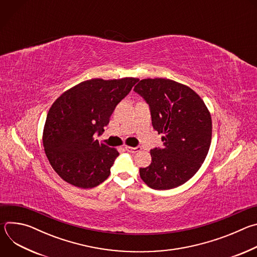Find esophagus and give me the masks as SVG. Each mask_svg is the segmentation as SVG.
I'll use <instances>...</instances> for the list:
<instances>
[{
    "label": "esophagus",
    "mask_w": 257,
    "mask_h": 257,
    "mask_svg": "<svg viewBox=\"0 0 257 257\" xmlns=\"http://www.w3.org/2000/svg\"><path fill=\"white\" fill-rule=\"evenodd\" d=\"M126 151L130 154H135V153H138L141 151V148L140 146H136V148H132V146H126Z\"/></svg>",
    "instance_id": "esophagus-1"
}]
</instances>
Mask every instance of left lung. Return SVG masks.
I'll list each match as a JSON object with an SVG mask.
<instances>
[{
  "mask_svg": "<svg viewBox=\"0 0 257 257\" xmlns=\"http://www.w3.org/2000/svg\"><path fill=\"white\" fill-rule=\"evenodd\" d=\"M134 91L149 103L154 129L163 134V149L151 151L152 164L140 178L156 190L184 184L203 164L211 142V117L190 87L166 78L142 79Z\"/></svg>",
  "mask_w": 257,
  "mask_h": 257,
  "instance_id": "left-lung-1",
  "label": "left lung"
}]
</instances>
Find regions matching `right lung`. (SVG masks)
Masks as SVG:
<instances>
[{"mask_svg":"<svg viewBox=\"0 0 257 257\" xmlns=\"http://www.w3.org/2000/svg\"><path fill=\"white\" fill-rule=\"evenodd\" d=\"M139 79H90L65 91L51 106L43 143L55 172L69 184L93 188L111 174L119 153L94 139L102 134L116 105Z\"/></svg>","mask_w":257,"mask_h":257,"instance_id":"right-lung-1","label":"right lung"}]
</instances>
